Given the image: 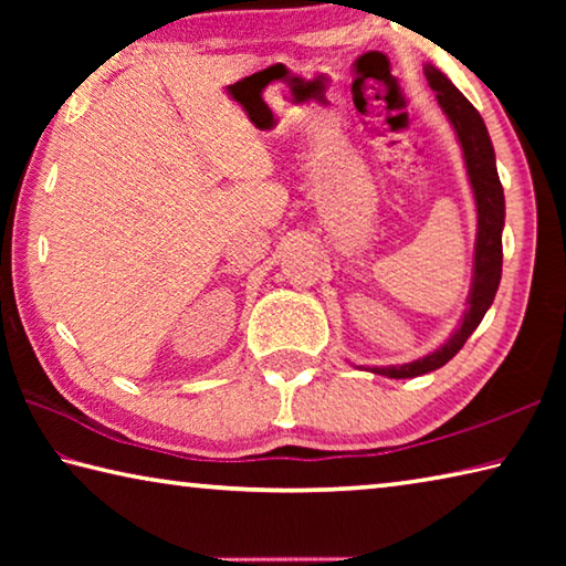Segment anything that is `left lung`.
I'll return each mask as SVG.
<instances>
[{"instance_id":"obj_1","label":"left lung","mask_w":566,"mask_h":566,"mask_svg":"<svg viewBox=\"0 0 566 566\" xmlns=\"http://www.w3.org/2000/svg\"><path fill=\"white\" fill-rule=\"evenodd\" d=\"M424 76L429 87L434 90L439 107L444 109L447 119L452 122L459 145H462L464 167L469 185L474 191L476 202V242H474V274L472 290L467 296L464 317L459 327L452 332L442 347L434 349L427 357H419L407 364H389V367H371L375 375L389 379H409L434 371L454 357L464 347V342L472 337V332L484 319L486 310L494 302V294L500 290L502 280V229H504V189L500 175H496L494 147L490 132L484 127V119L472 107L462 92H459L447 74L437 70L434 64L424 66Z\"/></svg>"}]
</instances>
